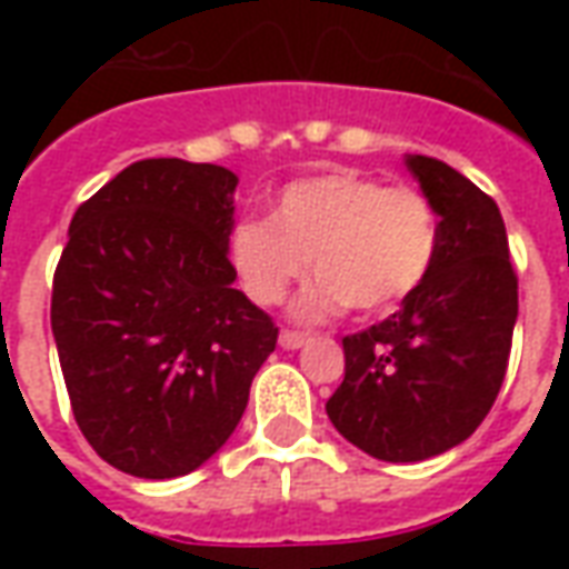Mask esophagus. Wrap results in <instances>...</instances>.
Instances as JSON below:
<instances>
[{
	"label": "esophagus",
	"mask_w": 569,
	"mask_h": 569,
	"mask_svg": "<svg viewBox=\"0 0 569 569\" xmlns=\"http://www.w3.org/2000/svg\"><path fill=\"white\" fill-rule=\"evenodd\" d=\"M305 345H308V335L305 332H289V329L280 332V347H283V350H298V347Z\"/></svg>",
	"instance_id": "1"
}]
</instances>
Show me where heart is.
<instances>
[{
    "label": "heart",
    "mask_w": 569,
    "mask_h": 569,
    "mask_svg": "<svg viewBox=\"0 0 569 569\" xmlns=\"http://www.w3.org/2000/svg\"><path fill=\"white\" fill-rule=\"evenodd\" d=\"M439 219L427 194L381 179L320 173L296 179L271 203V219H243L228 231V261L256 305L273 308L310 271L317 283L296 301L298 320L335 310L381 313L432 271Z\"/></svg>",
    "instance_id": "b5f03b06"
}]
</instances>
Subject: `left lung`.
Listing matches in <instances>:
<instances>
[{"instance_id":"8db88e82","label":"left lung","mask_w":569,"mask_h":569,"mask_svg":"<svg viewBox=\"0 0 569 569\" xmlns=\"http://www.w3.org/2000/svg\"><path fill=\"white\" fill-rule=\"evenodd\" d=\"M439 216V252L420 289L387 320L345 338V381L326 402L335 429L387 463L451 451L500 393L518 277L500 207L463 173L406 154Z\"/></svg>"}]
</instances>
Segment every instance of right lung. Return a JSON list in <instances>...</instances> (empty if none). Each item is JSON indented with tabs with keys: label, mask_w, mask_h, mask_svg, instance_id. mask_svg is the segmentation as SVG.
Instances as JSON below:
<instances>
[{
	"label": "right lung",
	"mask_w": 569,
	"mask_h": 569,
	"mask_svg": "<svg viewBox=\"0 0 569 569\" xmlns=\"http://www.w3.org/2000/svg\"><path fill=\"white\" fill-rule=\"evenodd\" d=\"M237 176L149 158L84 200L60 256L51 332L76 423L137 478L194 472L231 439L277 326L228 261Z\"/></svg>",
	"instance_id": "1"
}]
</instances>
